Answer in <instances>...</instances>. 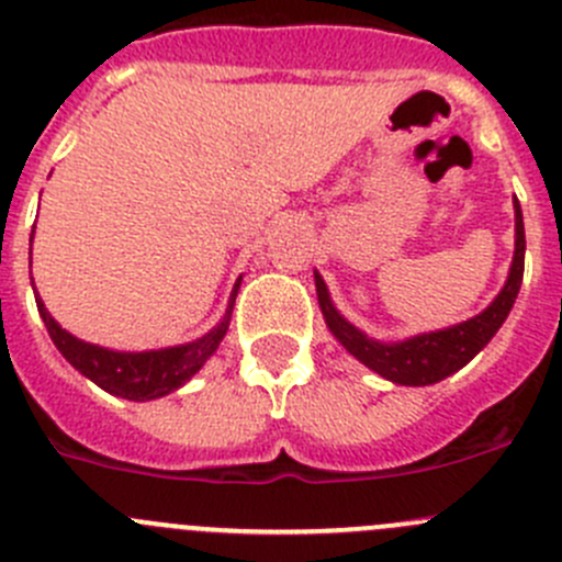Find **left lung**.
<instances>
[{"instance_id": "8db88e82", "label": "left lung", "mask_w": 562, "mask_h": 562, "mask_svg": "<svg viewBox=\"0 0 562 562\" xmlns=\"http://www.w3.org/2000/svg\"><path fill=\"white\" fill-rule=\"evenodd\" d=\"M514 211L516 247L514 260H510L508 280H505L503 291L494 296V302L488 304L483 313H477L475 318L464 321V324L448 326V329L423 331V335L406 337V340L397 342L373 340V337L364 335L362 329H357L351 321L342 318L340 310L331 302L324 277L315 271V293H318L321 313H324V321L326 326H329L331 335H335L337 342H340L351 357H357L364 368H370L373 373H379L381 379L392 381V384L428 386L453 375L456 370L464 368L470 359H475L477 353L488 346V340L497 335L499 326L508 318L510 307H514L516 296H519L521 277H525V220H521V209L516 198Z\"/></svg>"}]
</instances>
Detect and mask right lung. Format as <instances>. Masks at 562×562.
<instances>
[{
  "mask_svg": "<svg viewBox=\"0 0 562 562\" xmlns=\"http://www.w3.org/2000/svg\"><path fill=\"white\" fill-rule=\"evenodd\" d=\"M238 288H241V277H238L236 288H233L231 302H227V310L225 315H222L220 324L211 331H205L203 337H198V340L183 342V346L156 348V351H112V348L92 346V342H85L79 340V337L70 335V331H65L63 326L52 318V313L46 310L43 299L37 296L35 282H32L37 313H41L43 324H46L48 329V337L54 340L57 351L63 353L81 375H87L92 384L106 390L109 395L125 397V401H156V397L170 395L178 386L187 384V381L214 357L222 337L227 335Z\"/></svg>",
  "mask_w": 562,
  "mask_h": 562,
  "instance_id": "obj_1",
  "label": "right lung"
}]
</instances>
